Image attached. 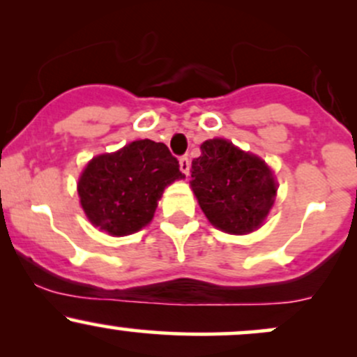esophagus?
I'll return each instance as SVG.
<instances>
[{"label":"esophagus","mask_w":357,"mask_h":357,"mask_svg":"<svg viewBox=\"0 0 357 357\" xmlns=\"http://www.w3.org/2000/svg\"><path fill=\"white\" fill-rule=\"evenodd\" d=\"M179 167H181V171L184 174L190 173L191 161H190V158H188V155H181V158H179Z\"/></svg>","instance_id":"34e87169"}]
</instances>
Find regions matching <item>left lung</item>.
Segmentation results:
<instances>
[{
    "instance_id": "1",
    "label": "left lung",
    "mask_w": 357,
    "mask_h": 357,
    "mask_svg": "<svg viewBox=\"0 0 357 357\" xmlns=\"http://www.w3.org/2000/svg\"><path fill=\"white\" fill-rule=\"evenodd\" d=\"M191 188L211 225L233 235L260 227L277 191L267 165L225 139L203 142L191 162Z\"/></svg>"
}]
</instances>
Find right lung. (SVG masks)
Wrapping results in <instances>:
<instances>
[{"label":"right lung","mask_w":357,"mask_h":357,"mask_svg":"<svg viewBox=\"0 0 357 357\" xmlns=\"http://www.w3.org/2000/svg\"><path fill=\"white\" fill-rule=\"evenodd\" d=\"M179 161L166 144L134 141L114 154L93 158L79 181L85 215L109 235H129L146 227L167 184L183 179Z\"/></svg>","instance_id":"add662e5"}]
</instances>
